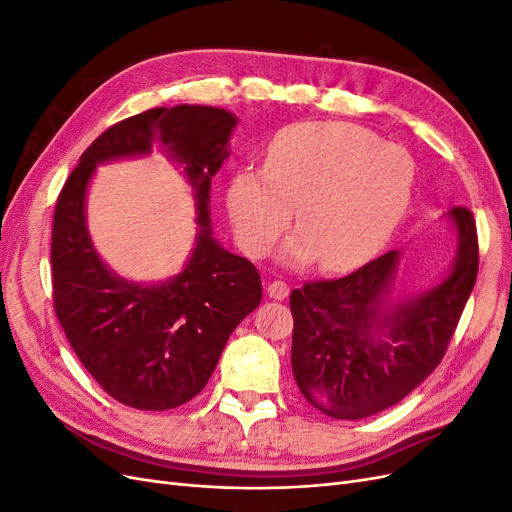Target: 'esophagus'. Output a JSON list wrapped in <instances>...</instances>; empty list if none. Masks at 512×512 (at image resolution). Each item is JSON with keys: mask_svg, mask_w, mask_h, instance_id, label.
<instances>
[{"mask_svg": "<svg viewBox=\"0 0 512 512\" xmlns=\"http://www.w3.org/2000/svg\"><path fill=\"white\" fill-rule=\"evenodd\" d=\"M267 292H269V297H271L273 301H284V299L288 297V294H290V286H288L286 282L275 280V282L269 284Z\"/></svg>", "mask_w": 512, "mask_h": 512, "instance_id": "esophagus-1", "label": "esophagus"}]
</instances>
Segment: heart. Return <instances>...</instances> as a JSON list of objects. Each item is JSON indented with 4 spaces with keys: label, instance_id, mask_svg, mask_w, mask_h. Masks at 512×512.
Here are the masks:
<instances>
[{
    "label": "heart",
    "instance_id": "heart-1",
    "mask_svg": "<svg viewBox=\"0 0 512 512\" xmlns=\"http://www.w3.org/2000/svg\"><path fill=\"white\" fill-rule=\"evenodd\" d=\"M412 190L414 160L404 147L352 123L305 121L271 138L262 170L232 177L226 205L247 256H267L297 207L299 230L282 258L348 271L389 243Z\"/></svg>",
    "mask_w": 512,
    "mask_h": 512
}]
</instances>
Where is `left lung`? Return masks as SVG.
<instances>
[{
    "instance_id": "left-lung-1",
    "label": "left lung",
    "mask_w": 512,
    "mask_h": 512,
    "mask_svg": "<svg viewBox=\"0 0 512 512\" xmlns=\"http://www.w3.org/2000/svg\"><path fill=\"white\" fill-rule=\"evenodd\" d=\"M446 218L457 252L451 273L431 290L391 303L397 250L339 280L292 290V374L322 414L342 421L378 414L440 365L478 273L472 211L453 207Z\"/></svg>"
}]
</instances>
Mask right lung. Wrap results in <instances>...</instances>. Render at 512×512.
<instances>
[{
	"mask_svg": "<svg viewBox=\"0 0 512 512\" xmlns=\"http://www.w3.org/2000/svg\"><path fill=\"white\" fill-rule=\"evenodd\" d=\"M237 117L213 106L151 108L102 132L59 192L53 215V305L72 350L102 389L136 410H170L205 389L262 284L247 258L213 239L211 177L228 158ZM160 142L184 166L197 198V245L168 283L134 285L108 270L90 243L86 185L98 163L148 155Z\"/></svg>",
	"mask_w": 512,
	"mask_h": 512,
	"instance_id": "add662e5",
	"label": "right lung"
}]
</instances>
